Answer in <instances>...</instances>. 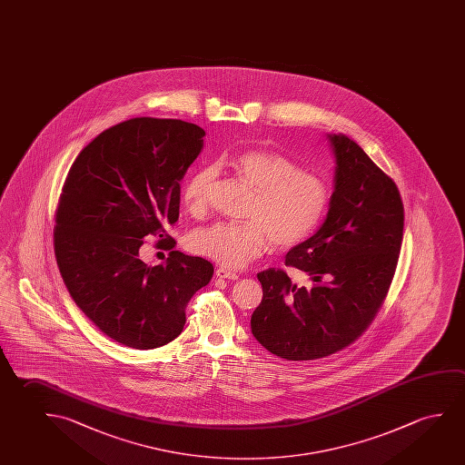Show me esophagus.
Wrapping results in <instances>:
<instances>
[{"instance_id":"obj_1","label":"esophagus","mask_w":465,"mask_h":465,"mask_svg":"<svg viewBox=\"0 0 465 465\" xmlns=\"http://www.w3.org/2000/svg\"><path fill=\"white\" fill-rule=\"evenodd\" d=\"M215 275H217L219 279L238 280V273L227 271V269H222V267H219V269L215 271Z\"/></svg>"}]
</instances>
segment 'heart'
<instances>
[{
    "instance_id": "obj_1",
    "label": "heart",
    "mask_w": 465,
    "mask_h": 465,
    "mask_svg": "<svg viewBox=\"0 0 465 465\" xmlns=\"http://www.w3.org/2000/svg\"><path fill=\"white\" fill-rule=\"evenodd\" d=\"M254 190L244 211L250 221L219 222L192 236V248L225 269H242L272 243L288 248L317 227L329 206L327 182L302 171L290 157L269 150H248L227 161ZM214 167L186 180L182 198L186 209L203 213L214 183Z\"/></svg>"
}]
</instances>
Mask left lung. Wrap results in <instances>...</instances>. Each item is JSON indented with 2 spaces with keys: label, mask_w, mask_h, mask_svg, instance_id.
Here are the masks:
<instances>
[{
  "label": "left lung",
  "mask_w": 465,
  "mask_h": 465,
  "mask_svg": "<svg viewBox=\"0 0 465 465\" xmlns=\"http://www.w3.org/2000/svg\"><path fill=\"white\" fill-rule=\"evenodd\" d=\"M329 140L336 163L329 213L285 258L308 273L309 285H296L282 269L258 273L262 301L251 331L286 361L325 358L354 343L381 308L400 258L398 186L356 142L341 134Z\"/></svg>",
  "instance_id": "left-lung-1"
}]
</instances>
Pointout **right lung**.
<instances>
[{
	"mask_svg": "<svg viewBox=\"0 0 465 465\" xmlns=\"http://www.w3.org/2000/svg\"><path fill=\"white\" fill-rule=\"evenodd\" d=\"M206 132L179 119L135 117L101 132L67 173L56 209L54 254L72 300L117 343L154 350L185 325V308L213 279L206 259L173 251L180 182ZM166 238L164 265L137 251L144 235Z\"/></svg>",
	"mask_w": 465,
	"mask_h": 465,
	"instance_id": "add662e5",
	"label": "right lung"
}]
</instances>
